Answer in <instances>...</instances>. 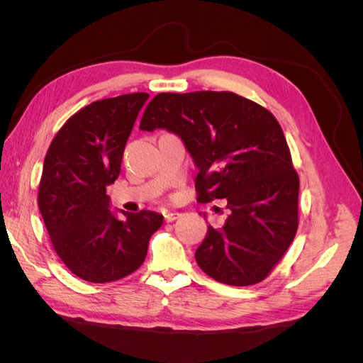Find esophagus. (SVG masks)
I'll return each mask as SVG.
<instances>
[{
	"mask_svg": "<svg viewBox=\"0 0 363 363\" xmlns=\"http://www.w3.org/2000/svg\"><path fill=\"white\" fill-rule=\"evenodd\" d=\"M179 216H180L179 212H169V213L164 215V221H167V223H172V221H175V219H177Z\"/></svg>",
	"mask_w": 363,
	"mask_h": 363,
	"instance_id": "1",
	"label": "esophagus"
}]
</instances>
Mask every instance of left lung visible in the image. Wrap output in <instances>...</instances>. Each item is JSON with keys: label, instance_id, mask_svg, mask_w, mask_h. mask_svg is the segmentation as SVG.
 Segmentation results:
<instances>
[{"label": "left lung", "instance_id": "left-lung-1", "mask_svg": "<svg viewBox=\"0 0 363 363\" xmlns=\"http://www.w3.org/2000/svg\"><path fill=\"white\" fill-rule=\"evenodd\" d=\"M139 128L179 135L200 169L196 201H227L224 225H208L195 251L199 267L232 286L265 280L298 228L300 179L276 116L233 92H162Z\"/></svg>", "mask_w": 363, "mask_h": 363}]
</instances>
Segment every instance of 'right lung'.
I'll return each mask as SVG.
<instances>
[{
	"label": "right lung",
	"mask_w": 363,
	"mask_h": 363,
	"mask_svg": "<svg viewBox=\"0 0 363 363\" xmlns=\"http://www.w3.org/2000/svg\"><path fill=\"white\" fill-rule=\"evenodd\" d=\"M147 92L104 98L62 125L43 160L38 204L54 251L86 281H116L144 263L163 216L140 211L116 219L106 188L121 172L124 148Z\"/></svg>",
	"instance_id": "1"
}]
</instances>
